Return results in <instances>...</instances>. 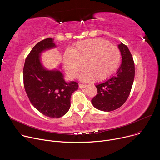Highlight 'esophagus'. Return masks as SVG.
Wrapping results in <instances>:
<instances>
[{"label":"esophagus","instance_id":"esophagus-1","mask_svg":"<svg viewBox=\"0 0 160 160\" xmlns=\"http://www.w3.org/2000/svg\"><path fill=\"white\" fill-rule=\"evenodd\" d=\"M86 87H87L86 84H82V83H80V84H79V88H86Z\"/></svg>","mask_w":160,"mask_h":160}]
</instances>
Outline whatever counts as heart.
Listing matches in <instances>:
<instances>
[{"mask_svg":"<svg viewBox=\"0 0 160 160\" xmlns=\"http://www.w3.org/2000/svg\"><path fill=\"white\" fill-rule=\"evenodd\" d=\"M121 61V52L117 46L102 39L77 42L63 57L65 69L70 77H77L82 67L81 78L102 81L113 74Z\"/></svg>","mask_w":160,"mask_h":160,"instance_id":"b5f03b06","label":"heart"}]
</instances>
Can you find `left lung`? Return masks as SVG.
<instances>
[{
  "mask_svg": "<svg viewBox=\"0 0 160 160\" xmlns=\"http://www.w3.org/2000/svg\"><path fill=\"white\" fill-rule=\"evenodd\" d=\"M118 47L122 56L120 67L110 78L95 86L97 94L91 100L95 108L104 112L117 110L127 101L135 76V65L128 47L122 43Z\"/></svg>",
  "mask_w": 160,
  "mask_h": 160,
  "instance_id": "left-lung-1",
  "label": "left lung"
}]
</instances>
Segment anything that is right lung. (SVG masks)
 I'll return each instance as SVG.
<instances>
[{"label": "right lung", "instance_id": "add662e5", "mask_svg": "<svg viewBox=\"0 0 160 160\" xmlns=\"http://www.w3.org/2000/svg\"><path fill=\"white\" fill-rule=\"evenodd\" d=\"M55 47L52 38L41 41L33 47L25 60L23 82L32 104L42 114L59 118L69 111L71 97L78 89L76 82L67 83L59 71L46 70L40 62V53Z\"/></svg>", "mask_w": 160, "mask_h": 160}]
</instances>
